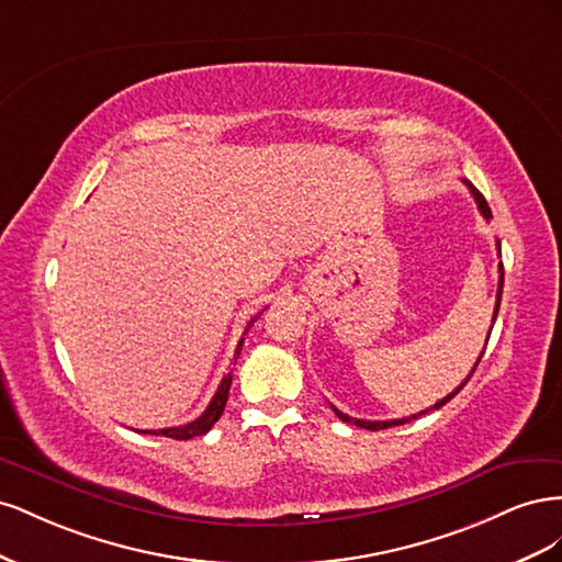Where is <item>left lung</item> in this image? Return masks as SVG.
Masks as SVG:
<instances>
[{
	"mask_svg": "<svg viewBox=\"0 0 562 562\" xmlns=\"http://www.w3.org/2000/svg\"><path fill=\"white\" fill-rule=\"evenodd\" d=\"M464 184L469 187V192H471V196L475 199V203H479V211L483 213V217L485 220H490L492 217V211H490V206H487V201H485V196L475 190V187L469 182V180H464ZM497 250H499V241H497ZM502 255V252H499ZM502 288H504V265H499V288H497V304H495V314H492V323H495V318H497V312H499V302H502ZM490 333H492V328H490ZM487 339H490V335H487ZM483 353H485V349H483ZM483 353L479 356V361H475V366H473V370L479 368V363H481V359H483ZM473 370L469 372V378L459 384L452 394H448L446 398H440L436 405H431L429 411H438V407H443L452 396H457L459 391H462V386L471 380V375H473ZM333 411H335V415L342 419V422H351V424H356V427H361V429H370V431H380V429H389V427H398V424H405V422H411V419H417V417H422V415H427L429 411H422V413H417V415H411V417H403V419H389V422H368V419H353V417H349V415H345V413H339L335 405H330Z\"/></svg>",
	"mask_w": 562,
	"mask_h": 562,
	"instance_id": "obj_1",
	"label": "left lung"
}]
</instances>
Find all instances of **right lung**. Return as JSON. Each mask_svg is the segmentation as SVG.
Segmentation results:
<instances>
[{"label":"right lung","mask_w":562,"mask_h":562,"mask_svg":"<svg viewBox=\"0 0 562 562\" xmlns=\"http://www.w3.org/2000/svg\"><path fill=\"white\" fill-rule=\"evenodd\" d=\"M260 314H262V312H260ZM260 314H258V316H260ZM258 316H255V318H258ZM255 318H250V323H252ZM250 323L246 326L244 335L248 333ZM241 347H244V337L239 339V345H236L234 363H236V359H239ZM229 386H232V372H227V375L223 378V382H220V386H217V391H215V396L211 398L206 411H203L201 417H196V419L190 422V424H182V427H168V429H140V431L135 429V431H138V434H149V436H166V438H176V440H190V438L203 436L206 431H211L213 424L220 419V415H223L225 405H227V396H229Z\"/></svg>","instance_id":"1"}]
</instances>
